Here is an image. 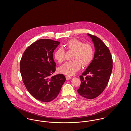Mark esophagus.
<instances>
[{"mask_svg":"<svg viewBox=\"0 0 131 131\" xmlns=\"http://www.w3.org/2000/svg\"><path fill=\"white\" fill-rule=\"evenodd\" d=\"M66 80H69L71 79H72V78H71V77L69 76V75H66Z\"/></svg>","mask_w":131,"mask_h":131,"instance_id":"34e87169","label":"esophagus"}]
</instances>
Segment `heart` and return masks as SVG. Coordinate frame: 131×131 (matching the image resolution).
I'll return each mask as SVG.
<instances>
[{
    "instance_id": "1",
    "label": "heart",
    "mask_w": 131,
    "mask_h": 131,
    "mask_svg": "<svg viewBox=\"0 0 131 131\" xmlns=\"http://www.w3.org/2000/svg\"><path fill=\"white\" fill-rule=\"evenodd\" d=\"M67 50L74 51L72 59L73 60L65 63L58 69L60 73L68 75L75 74L81 68L88 65L93 60L94 49L92 45L83 43L82 41L72 38L64 45ZM54 58L59 63H61L65 59V52L63 48H59L54 53Z\"/></svg>"
}]
</instances>
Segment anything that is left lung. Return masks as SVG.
<instances>
[{"label":"left lung","mask_w":131,"mask_h":131,"mask_svg":"<svg viewBox=\"0 0 131 131\" xmlns=\"http://www.w3.org/2000/svg\"><path fill=\"white\" fill-rule=\"evenodd\" d=\"M94 44L93 59L81 75L78 92L82 97L93 99L102 93L107 86L112 74V58L110 50L99 38L88 34Z\"/></svg>","instance_id":"left-lung-1"}]
</instances>
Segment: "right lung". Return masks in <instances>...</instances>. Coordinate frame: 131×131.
Listing matches in <instances>:
<instances>
[{
	"label": "right lung",
	"instance_id": "obj_1",
	"mask_svg": "<svg viewBox=\"0 0 131 131\" xmlns=\"http://www.w3.org/2000/svg\"><path fill=\"white\" fill-rule=\"evenodd\" d=\"M59 42L38 40L25 50L20 61V72L26 88L36 99L49 102L59 93L66 78L63 74L50 78L56 70L53 52Z\"/></svg>",
	"mask_w": 131,
	"mask_h": 131
}]
</instances>
